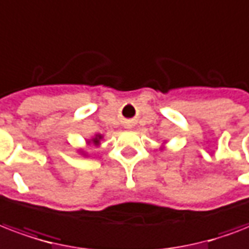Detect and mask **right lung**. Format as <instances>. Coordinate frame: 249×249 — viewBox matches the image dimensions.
<instances>
[{
    "label": "right lung",
    "instance_id": "1",
    "mask_svg": "<svg viewBox=\"0 0 249 249\" xmlns=\"http://www.w3.org/2000/svg\"><path fill=\"white\" fill-rule=\"evenodd\" d=\"M100 138H102V136H96L95 138H92V142H94V145H99Z\"/></svg>",
    "mask_w": 249,
    "mask_h": 249
}]
</instances>
